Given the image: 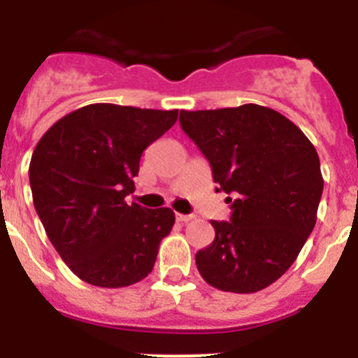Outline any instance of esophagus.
Here are the masks:
<instances>
[{"instance_id":"34e87169","label":"esophagus","mask_w":358,"mask_h":358,"mask_svg":"<svg viewBox=\"0 0 358 358\" xmlns=\"http://www.w3.org/2000/svg\"><path fill=\"white\" fill-rule=\"evenodd\" d=\"M192 218H194V215L176 213V220H177V222H181V224H185V222H189V220H192Z\"/></svg>"}]
</instances>
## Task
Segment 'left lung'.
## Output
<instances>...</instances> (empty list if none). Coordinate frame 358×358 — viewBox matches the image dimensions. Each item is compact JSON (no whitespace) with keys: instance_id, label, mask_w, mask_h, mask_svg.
Segmentation results:
<instances>
[{"instance_id":"8db88e82","label":"left lung","mask_w":358,"mask_h":358,"mask_svg":"<svg viewBox=\"0 0 358 358\" xmlns=\"http://www.w3.org/2000/svg\"><path fill=\"white\" fill-rule=\"evenodd\" d=\"M179 122L213 181L235 195L231 222L211 220L215 240L195 255L199 273L218 290L258 292L287 273L314 229L324 185L317 152L289 118L256 103L181 110Z\"/></svg>"}]
</instances>
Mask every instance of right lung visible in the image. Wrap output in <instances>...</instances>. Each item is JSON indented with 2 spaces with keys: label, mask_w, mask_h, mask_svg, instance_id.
<instances>
[{
  "label": "right lung",
  "mask_w": 358,
  "mask_h": 358,
  "mask_svg": "<svg viewBox=\"0 0 358 358\" xmlns=\"http://www.w3.org/2000/svg\"><path fill=\"white\" fill-rule=\"evenodd\" d=\"M177 113L91 103L53 123L36 145L28 170L34 206L53 248L85 283L129 287L154 268L176 215L129 206L125 197L143 150Z\"/></svg>",
  "instance_id": "right-lung-1"
}]
</instances>
